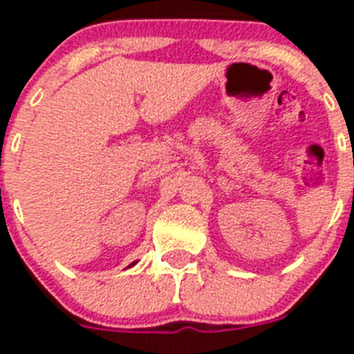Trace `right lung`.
Instances as JSON below:
<instances>
[{"instance_id":"right-lung-1","label":"right lung","mask_w":354,"mask_h":354,"mask_svg":"<svg viewBox=\"0 0 354 354\" xmlns=\"http://www.w3.org/2000/svg\"><path fill=\"white\" fill-rule=\"evenodd\" d=\"M131 266H134V262H133V264H131Z\"/></svg>"}]
</instances>
